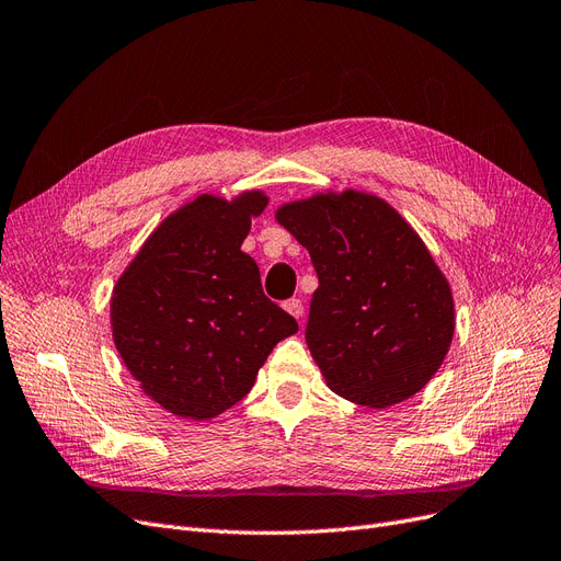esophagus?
Segmentation results:
<instances>
[{
	"instance_id": "1",
	"label": "esophagus",
	"mask_w": 561,
	"mask_h": 561,
	"mask_svg": "<svg viewBox=\"0 0 561 561\" xmlns=\"http://www.w3.org/2000/svg\"><path fill=\"white\" fill-rule=\"evenodd\" d=\"M284 309L291 317H296V319H300L302 317V312H305V305H302V300L300 298H291V300H286L284 302Z\"/></svg>"
}]
</instances>
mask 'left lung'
<instances>
[{
	"label": "left lung",
	"instance_id": "left-lung-1",
	"mask_svg": "<svg viewBox=\"0 0 561 561\" xmlns=\"http://www.w3.org/2000/svg\"><path fill=\"white\" fill-rule=\"evenodd\" d=\"M277 221L307 247L319 288L305 340L328 386L367 409L419 392L453 340V296L413 228L381 198L288 203Z\"/></svg>",
	"mask_w": 561,
	"mask_h": 561
}]
</instances>
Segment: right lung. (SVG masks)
<instances>
[{"label":"right lung","instance_id":"1","mask_svg":"<svg viewBox=\"0 0 561 561\" xmlns=\"http://www.w3.org/2000/svg\"><path fill=\"white\" fill-rule=\"evenodd\" d=\"M267 198L198 196L165 219L115 286L119 356L175 416L207 421L240 402L275 344L298 321L263 294L240 244Z\"/></svg>","mask_w":561,"mask_h":561}]
</instances>
